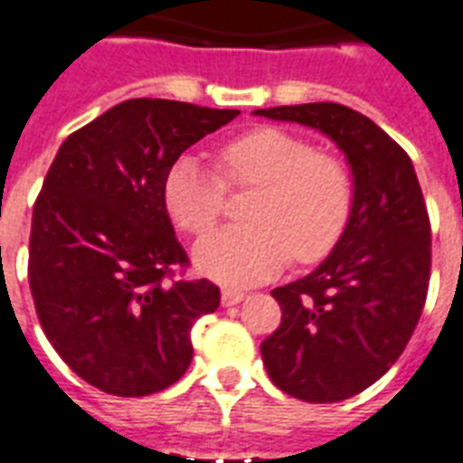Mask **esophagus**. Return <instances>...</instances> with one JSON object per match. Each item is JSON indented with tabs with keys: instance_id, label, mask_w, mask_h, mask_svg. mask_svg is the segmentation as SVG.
I'll list each match as a JSON object with an SVG mask.
<instances>
[{
	"instance_id": "1",
	"label": "esophagus",
	"mask_w": 463,
	"mask_h": 463,
	"mask_svg": "<svg viewBox=\"0 0 463 463\" xmlns=\"http://www.w3.org/2000/svg\"><path fill=\"white\" fill-rule=\"evenodd\" d=\"M243 293L241 291H232V288H224L222 291V305L224 307H232V305H239L243 300Z\"/></svg>"
}]
</instances>
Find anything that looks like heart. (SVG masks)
I'll list each match as a JSON object with an SVG mask.
<instances>
[{
  "label": "heart",
  "instance_id": "1",
  "mask_svg": "<svg viewBox=\"0 0 463 463\" xmlns=\"http://www.w3.org/2000/svg\"><path fill=\"white\" fill-rule=\"evenodd\" d=\"M220 167L232 184H258L248 227H222L194 248L201 274L227 286L272 279L296 253L326 255L345 229L353 186L338 160L279 128H258L224 144ZM227 182L196 156H179L163 182V201L189 234H203L222 215Z\"/></svg>",
  "mask_w": 463,
  "mask_h": 463
}]
</instances>
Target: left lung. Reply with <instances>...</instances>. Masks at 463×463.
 <instances>
[{"label": "left lung", "instance_id": "left-lung-1", "mask_svg": "<svg viewBox=\"0 0 463 463\" xmlns=\"http://www.w3.org/2000/svg\"><path fill=\"white\" fill-rule=\"evenodd\" d=\"M326 135L353 175L341 239L307 277L274 288L281 326L260 353L279 391L341 402L397 362L421 317L430 277V222L410 156L376 122L341 103L258 109Z\"/></svg>", "mask_w": 463, "mask_h": 463}]
</instances>
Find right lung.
Returning a JSON list of instances; mask_svg holds the SVG:
<instances>
[{"label": "right lung", "mask_w": 463, "mask_h": 463, "mask_svg": "<svg viewBox=\"0 0 463 463\" xmlns=\"http://www.w3.org/2000/svg\"><path fill=\"white\" fill-rule=\"evenodd\" d=\"M239 113L129 99L61 144L33 208L30 291L53 350L99 391L151 395L189 369L191 326L220 307V288L170 281L189 260L163 182L186 148Z\"/></svg>", "instance_id": "add662e5"}]
</instances>
